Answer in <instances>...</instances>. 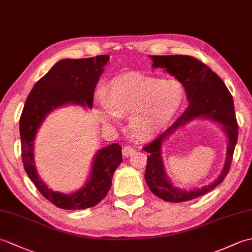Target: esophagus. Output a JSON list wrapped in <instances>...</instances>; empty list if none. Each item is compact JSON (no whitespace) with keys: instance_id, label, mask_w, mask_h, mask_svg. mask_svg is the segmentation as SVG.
I'll use <instances>...</instances> for the list:
<instances>
[{"instance_id":"1","label":"esophagus","mask_w":252,"mask_h":252,"mask_svg":"<svg viewBox=\"0 0 252 252\" xmlns=\"http://www.w3.org/2000/svg\"><path fill=\"white\" fill-rule=\"evenodd\" d=\"M134 153H135V149L133 148L132 146H125L122 149V154H123V156H125V157L132 156V155Z\"/></svg>"}]
</instances>
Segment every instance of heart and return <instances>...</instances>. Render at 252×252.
Returning <instances> with one entry per match:
<instances>
[{"instance_id": "heart-1", "label": "heart", "mask_w": 252, "mask_h": 252, "mask_svg": "<svg viewBox=\"0 0 252 252\" xmlns=\"http://www.w3.org/2000/svg\"><path fill=\"white\" fill-rule=\"evenodd\" d=\"M183 98L184 90L178 81L131 72L111 80L107 94L98 95V107L107 123L130 114V132L140 140H151L172 120Z\"/></svg>"}]
</instances>
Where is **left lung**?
Here are the masks:
<instances>
[{
	"mask_svg": "<svg viewBox=\"0 0 252 252\" xmlns=\"http://www.w3.org/2000/svg\"><path fill=\"white\" fill-rule=\"evenodd\" d=\"M155 68H163L183 85L189 105L172 126L168 127L143 149L149 153L145 181L155 195L168 202H182L207 194L225 179L233 160L238 138V125L235 116L233 97L225 83L210 67L195 57L186 55L151 56ZM196 117H209L223 126L229 137L227 161L219 178L210 186L194 191H182L169 183L165 175L161 158L163 141L179 127Z\"/></svg>",
	"mask_w": 252,
	"mask_h": 252,
	"instance_id": "left-lung-1",
	"label": "left lung"
}]
</instances>
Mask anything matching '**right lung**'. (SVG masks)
<instances>
[{
    "label": "right lung",
    "mask_w": 252,
    "mask_h": 252,
    "mask_svg": "<svg viewBox=\"0 0 252 252\" xmlns=\"http://www.w3.org/2000/svg\"><path fill=\"white\" fill-rule=\"evenodd\" d=\"M108 55L81 60H63L56 63L37 81L27 97L19 120L21 159L29 179L53 205L67 210H79L97 205L111 187L116 169L122 162L121 146L111 144L95 155L90 179L83 189L72 194L53 191L36 173L33 149L36 131L52 110L66 104L93 106L94 90Z\"/></svg>",
    "instance_id": "obj_1"
}]
</instances>
